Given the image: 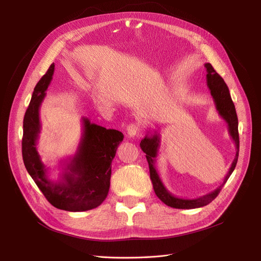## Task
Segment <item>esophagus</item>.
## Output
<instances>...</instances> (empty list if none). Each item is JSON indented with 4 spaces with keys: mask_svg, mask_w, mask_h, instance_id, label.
I'll return each instance as SVG.
<instances>
[{
    "mask_svg": "<svg viewBox=\"0 0 261 261\" xmlns=\"http://www.w3.org/2000/svg\"><path fill=\"white\" fill-rule=\"evenodd\" d=\"M140 130V124L139 123H130L127 126V134L129 137H135Z\"/></svg>",
    "mask_w": 261,
    "mask_h": 261,
    "instance_id": "34e87169",
    "label": "esophagus"
}]
</instances>
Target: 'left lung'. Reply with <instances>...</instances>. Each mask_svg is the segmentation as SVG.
I'll use <instances>...</instances> for the list:
<instances>
[{
    "instance_id": "1",
    "label": "left lung",
    "mask_w": 261,
    "mask_h": 261,
    "mask_svg": "<svg viewBox=\"0 0 261 261\" xmlns=\"http://www.w3.org/2000/svg\"><path fill=\"white\" fill-rule=\"evenodd\" d=\"M204 67H206V70H207V86L210 90L213 101H215L217 111L219 112L220 116L226 122L227 127H228V134H230V136L232 137L236 147L235 158L231 164L230 170H228L226 176L224 177L223 183L221 184L218 188H216L213 192L207 195H203L201 197H198V198H194V199L178 198V197L172 195L168 189L165 188L155 169V161H156L155 158L158 156V152H159V148H160L159 134L156 132H154V134H150L148 132L146 137L141 140L140 143L141 150L146 153V158L149 164L150 179L152 181L153 191L155 195L158 196V198L167 204V206L176 208V209H195V208L207 206L208 203H210L219 195L223 185L226 183V180L233 173L236 167V163H238L239 150H240L239 120H238V115H236L234 103L231 99L230 91H228V88L226 84L224 83L223 78L216 72L215 68L212 67L210 63H206V64H204Z\"/></svg>"
}]
</instances>
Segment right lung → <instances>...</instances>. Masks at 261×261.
<instances>
[{
  "mask_svg": "<svg viewBox=\"0 0 261 261\" xmlns=\"http://www.w3.org/2000/svg\"><path fill=\"white\" fill-rule=\"evenodd\" d=\"M54 64L37 86L23 117L21 151L29 175L55 208L66 211H87L97 208L107 198L111 178V163L124 135L107 129L83 117V134L76 153L69 158L60 179L52 180L37 150L41 132L40 107L52 81Z\"/></svg>",
  "mask_w": 261,
  "mask_h": 261,
  "instance_id": "obj_1",
  "label": "right lung"
}]
</instances>
